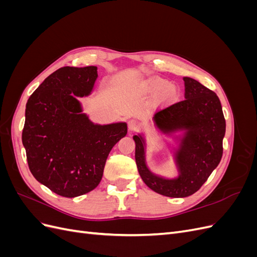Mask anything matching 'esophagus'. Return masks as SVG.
Returning <instances> with one entry per match:
<instances>
[{
    "label": "esophagus",
    "instance_id": "obj_1",
    "mask_svg": "<svg viewBox=\"0 0 257 257\" xmlns=\"http://www.w3.org/2000/svg\"><path fill=\"white\" fill-rule=\"evenodd\" d=\"M139 128V123H138V121H136V120H134V119H132V120H130L128 121V131L131 132H135V131H137Z\"/></svg>",
    "mask_w": 257,
    "mask_h": 257
}]
</instances>
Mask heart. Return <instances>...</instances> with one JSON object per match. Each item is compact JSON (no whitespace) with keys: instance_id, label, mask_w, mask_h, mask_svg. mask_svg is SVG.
I'll return each mask as SVG.
<instances>
[{"instance_id":"obj_1","label":"heart","mask_w":257,"mask_h":257,"mask_svg":"<svg viewBox=\"0 0 257 257\" xmlns=\"http://www.w3.org/2000/svg\"><path fill=\"white\" fill-rule=\"evenodd\" d=\"M148 87L149 89L154 92V93H159L162 92L163 98L165 100H174L178 96V90L173 84H168V81L165 79H161V78H153L150 79L149 82H148Z\"/></svg>"}]
</instances>
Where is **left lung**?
Segmentation results:
<instances>
[{
  "instance_id": "8db88e82",
  "label": "left lung",
  "mask_w": 257,
  "mask_h": 257,
  "mask_svg": "<svg viewBox=\"0 0 257 257\" xmlns=\"http://www.w3.org/2000/svg\"><path fill=\"white\" fill-rule=\"evenodd\" d=\"M184 99L160 110L154 123L165 134L185 131L175 153L179 177L165 179L152 174L146 165L145 139L133 138L139 175L151 190L168 197H186L197 192L223 154L225 123L219 97L197 80L183 77Z\"/></svg>"
}]
</instances>
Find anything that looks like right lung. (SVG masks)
<instances>
[{"label":"right lung","instance_id":"1","mask_svg":"<svg viewBox=\"0 0 257 257\" xmlns=\"http://www.w3.org/2000/svg\"><path fill=\"white\" fill-rule=\"evenodd\" d=\"M96 66H64L49 75L28 99L22 144L31 173L63 197L94 190L112 147L127 133L126 123L98 125L82 113L76 97L89 95Z\"/></svg>","mask_w":257,"mask_h":257}]
</instances>
